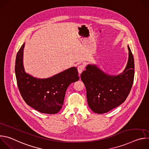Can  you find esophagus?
Here are the masks:
<instances>
[{
	"label": "esophagus",
	"instance_id": "1",
	"mask_svg": "<svg viewBox=\"0 0 149 149\" xmlns=\"http://www.w3.org/2000/svg\"><path fill=\"white\" fill-rule=\"evenodd\" d=\"M84 65H79V66L78 67V73H79V75L82 73V72L84 71Z\"/></svg>",
	"mask_w": 149,
	"mask_h": 149
}]
</instances>
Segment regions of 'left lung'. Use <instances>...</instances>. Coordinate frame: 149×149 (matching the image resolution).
Here are the masks:
<instances>
[{
    "label": "left lung",
    "instance_id": "1",
    "mask_svg": "<svg viewBox=\"0 0 149 149\" xmlns=\"http://www.w3.org/2000/svg\"><path fill=\"white\" fill-rule=\"evenodd\" d=\"M129 58L124 71L118 75L104 72L96 64H88L81 74L86 86L89 107L97 114L107 113L128 97L134 77L133 55L128 45Z\"/></svg>",
    "mask_w": 149,
    "mask_h": 149
}]
</instances>
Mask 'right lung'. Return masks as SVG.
<instances>
[{
    "label": "right lung",
    "mask_w": 149,
    "mask_h": 149,
    "mask_svg": "<svg viewBox=\"0 0 149 149\" xmlns=\"http://www.w3.org/2000/svg\"><path fill=\"white\" fill-rule=\"evenodd\" d=\"M20 47L16 58L15 74L17 86L23 99L30 107L45 114H56L62 109L70 85L79 79L75 67L51 77L39 78L27 73L24 65V49Z\"/></svg>",
    "instance_id": "right-lung-1"
}]
</instances>
